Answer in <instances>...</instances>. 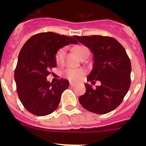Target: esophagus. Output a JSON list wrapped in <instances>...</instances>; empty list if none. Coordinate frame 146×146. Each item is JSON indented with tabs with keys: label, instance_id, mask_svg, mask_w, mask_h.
Masks as SVG:
<instances>
[{
	"label": "esophagus",
	"instance_id": "obj_1",
	"mask_svg": "<svg viewBox=\"0 0 146 146\" xmlns=\"http://www.w3.org/2000/svg\"><path fill=\"white\" fill-rule=\"evenodd\" d=\"M70 86H72V87H73V86H76V83H75V82H70Z\"/></svg>",
	"mask_w": 146,
	"mask_h": 146
}]
</instances>
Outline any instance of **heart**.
Instances as JSON below:
<instances>
[{"mask_svg": "<svg viewBox=\"0 0 146 146\" xmlns=\"http://www.w3.org/2000/svg\"><path fill=\"white\" fill-rule=\"evenodd\" d=\"M74 51L80 58L85 55L86 54L89 53L88 49L83 45H77L74 48ZM65 55V48H60L58 50L55 54V61L58 64L63 63ZM84 71L81 69H68L65 71V75L68 79L71 80H77L80 78Z\"/></svg>", "mask_w": 146, "mask_h": 146, "instance_id": "b5f03b06", "label": "heart"}]
</instances>
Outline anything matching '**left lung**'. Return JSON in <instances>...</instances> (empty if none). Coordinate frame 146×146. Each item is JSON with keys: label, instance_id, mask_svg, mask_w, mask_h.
Listing matches in <instances>:
<instances>
[{"label": "left lung", "instance_id": "1", "mask_svg": "<svg viewBox=\"0 0 146 146\" xmlns=\"http://www.w3.org/2000/svg\"><path fill=\"white\" fill-rule=\"evenodd\" d=\"M74 38L88 47L94 55L93 69L87 80L101 82V86L95 89L86 83V94L79 97L80 103L92 113H109L119 106L130 87L129 58L123 46L112 37L94 35Z\"/></svg>", "mask_w": 146, "mask_h": 146}]
</instances>
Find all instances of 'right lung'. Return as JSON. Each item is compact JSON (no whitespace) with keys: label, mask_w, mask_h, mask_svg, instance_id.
I'll return each instance as SVG.
<instances>
[{"label":"right lung","mask_w":146,"mask_h":146,"mask_svg":"<svg viewBox=\"0 0 146 146\" xmlns=\"http://www.w3.org/2000/svg\"><path fill=\"white\" fill-rule=\"evenodd\" d=\"M78 42L73 37L53 32L31 36L23 45L15 72L17 91L20 102L32 114L44 116L58 107L60 96L69 87L67 80H47L50 69L56 66L55 54L59 49Z\"/></svg>","instance_id":"1"}]
</instances>
